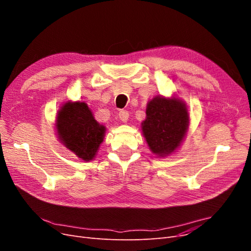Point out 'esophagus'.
<instances>
[{
    "label": "esophagus",
    "mask_w": 251,
    "mask_h": 251,
    "mask_svg": "<svg viewBox=\"0 0 251 251\" xmlns=\"http://www.w3.org/2000/svg\"><path fill=\"white\" fill-rule=\"evenodd\" d=\"M118 116H119V119L123 121V123H127V120H128V112H126V111H120L119 114H118Z\"/></svg>",
    "instance_id": "1"
}]
</instances>
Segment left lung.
<instances>
[{
    "label": "left lung",
    "instance_id": "8db88e82",
    "mask_svg": "<svg viewBox=\"0 0 251 251\" xmlns=\"http://www.w3.org/2000/svg\"><path fill=\"white\" fill-rule=\"evenodd\" d=\"M146 113L141 130L151 153L160 158L174 154L188 130L186 103L175 96L157 95L148 102Z\"/></svg>",
    "mask_w": 251,
    "mask_h": 251
}]
</instances>
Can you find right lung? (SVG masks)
I'll list each match as a JSON object with an SVG mask.
<instances>
[{
  "mask_svg": "<svg viewBox=\"0 0 251 251\" xmlns=\"http://www.w3.org/2000/svg\"><path fill=\"white\" fill-rule=\"evenodd\" d=\"M55 130L60 143L80 160L91 161L100 150L107 128L96 121L85 101L68 100L57 112Z\"/></svg>",
  "mask_w": 251,
  "mask_h": 251,
  "instance_id": "right-lung-1",
  "label": "right lung"
}]
</instances>
